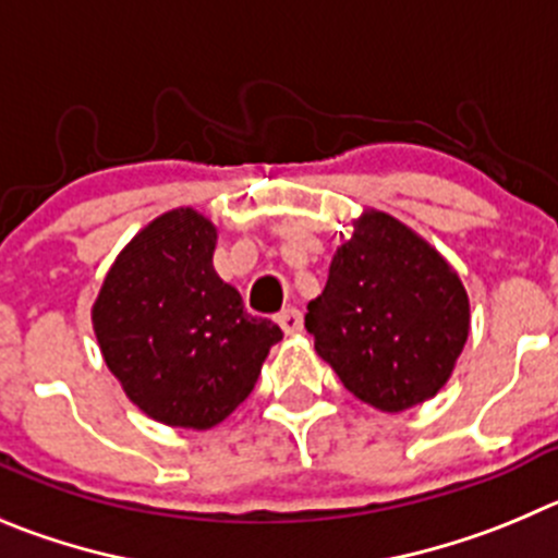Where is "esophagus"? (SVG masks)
<instances>
[{
  "instance_id": "1",
  "label": "esophagus",
  "mask_w": 558,
  "mask_h": 558,
  "mask_svg": "<svg viewBox=\"0 0 558 558\" xmlns=\"http://www.w3.org/2000/svg\"><path fill=\"white\" fill-rule=\"evenodd\" d=\"M275 319H278L280 330H283L286 336H294V332L303 330V314H300L296 308H283Z\"/></svg>"
}]
</instances>
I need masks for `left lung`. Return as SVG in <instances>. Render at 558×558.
Returning <instances> with one entry per match:
<instances>
[{
	"instance_id": "8db88e82",
	"label": "left lung",
	"mask_w": 558,
	"mask_h": 558,
	"mask_svg": "<svg viewBox=\"0 0 558 558\" xmlns=\"http://www.w3.org/2000/svg\"><path fill=\"white\" fill-rule=\"evenodd\" d=\"M305 327L352 397L402 413L451 377L471 305L444 255L385 211H366L332 255Z\"/></svg>"
}]
</instances>
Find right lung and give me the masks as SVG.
<instances>
[{
    "label": "right lung",
    "mask_w": 558,
    "mask_h": 558,
    "mask_svg": "<svg viewBox=\"0 0 558 558\" xmlns=\"http://www.w3.org/2000/svg\"><path fill=\"white\" fill-rule=\"evenodd\" d=\"M217 228L195 208L145 226L114 258L93 330L126 397L168 426L211 429L255 388L283 338L215 272Z\"/></svg>",
    "instance_id": "right-lung-1"
}]
</instances>
